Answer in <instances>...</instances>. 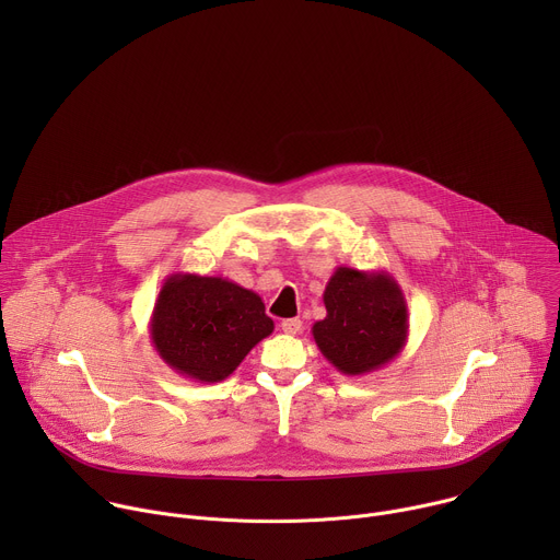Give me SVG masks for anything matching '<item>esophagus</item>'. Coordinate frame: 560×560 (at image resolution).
I'll return each instance as SVG.
<instances>
[{
    "instance_id": "1",
    "label": "esophagus",
    "mask_w": 560,
    "mask_h": 560,
    "mask_svg": "<svg viewBox=\"0 0 560 560\" xmlns=\"http://www.w3.org/2000/svg\"><path fill=\"white\" fill-rule=\"evenodd\" d=\"M301 328H303L301 318H283V322H281V330H283L285 335H290V337L299 335V332H301Z\"/></svg>"
}]
</instances>
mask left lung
Listing matches in <instances>:
<instances>
[{
	"mask_svg": "<svg viewBox=\"0 0 560 560\" xmlns=\"http://www.w3.org/2000/svg\"><path fill=\"white\" fill-rule=\"evenodd\" d=\"M324 303L328 314L312 326V337L341 374H370L404 352L410 314L404 290L389 272L339 266Z\"/></svg>",
	"mask_w": 560,
	"mask_h": 560,
	"instance_id": "1",
	"label": "left lung"
}]
</instances>
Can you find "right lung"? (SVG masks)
Instances as JSON below:
<instances>
[{"instance_id": "1", "label": "right lung", "mask_w": 560, "mask_h": 560, "mask_svg": "<svg viewBox=\"0 0 560 560\" xmlns=\"http://www.w3.org/2000/svg\"><path fill=\"white\" fill-rule=\"evenodd\" d=\"M275 330L261 296L195 272L171 275L152 307L150 339L162 361L197 383L228 378Z\"/></svg>"}]
</instances>
